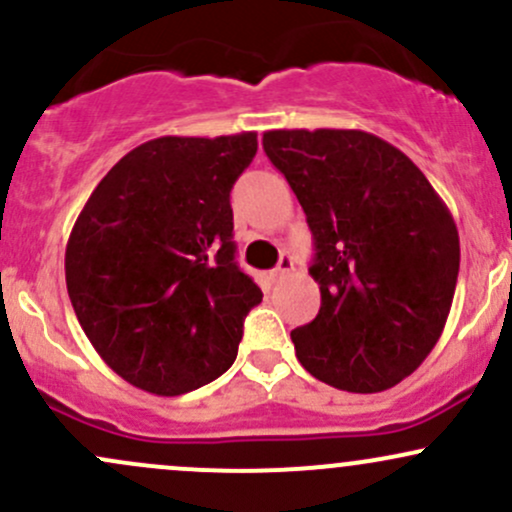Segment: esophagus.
<instances>
[{"label":"esophagus","mask_w":512,"mask_h":512,"mask_svg":"<svg viewBox=\"0 0 512 512\" xmlns=\"http://www.w3.org/2000/svg\"><path fill=\"white\" fill-rule=\"evenodd\" d=\"M291 269H294V260H291V255H282V260H279L277 269L272 272V279H277V282H279V279L289 277Z\"/></svg>","instance_id":"34e87169"}]
</instances>
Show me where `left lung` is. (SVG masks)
Instances as JSON below:
<instances>
[{
	"label": "left lung",
	"mask_w": 512,
	"mask_h": 512,
	"mask_svg": "<svg viewBox=\"0 0 512 512\" xmlns=\"http://www.w3.org/2000/svg\"><path fill=\"white\" fill-rule=\"evenodd\" d=\"M316 257L320 311L291 330L308 374L379 393L423 364L445 330L459 274L452 213L408 155L367 131H267Z\"/></svg>",
	"instance_id": "obj_1"
}]
</instances>
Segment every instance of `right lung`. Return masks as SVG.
<instances>
[{"label": "right lung", "mask_w": 512, "mask_h": 512, "mask_svg": "<svg viewBox=\"0 0 512 512\" xmlns=\"http://www.w3.org/2000/svg\"><path fill=\"white\" fill-rule=\"evenodd\" d=\"M255 153L252 131L148 140L77 216L67 294L94 350L128 384L179 396L235 362L262 291L235 265L230 189Z\"/></svg>", "instance_id": "obj_1"}]
</instances>
